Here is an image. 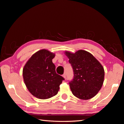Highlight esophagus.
Instances as JSON below:
<instances>
[{
	"label": "esophagus",
	"instance_id": "34e87169",
	"mask_svg": "<svg viewBox=\"0 0 124 124\" xmlns=\"http://www.w3.org/2000/svg\"><path fill=\"white\" fill-rule=\"evenodd\" d=\"M63 77L64 78H65V79H66V77H67V76H66V73H64L63 74Z\"/></svg>",
	"mask_w": 124,
	"mask_h": 124
}]
</instances>
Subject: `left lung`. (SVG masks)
Listing matches in <instances>:
<instances>
[{"label": "left lung", "mask_w": 124, "mask_h": 124, "mask_svg": "<svg viewBox=\"0 0 124 124\" xmlns=\"http://www.w3.org/2000/svg\"><path fill=\"white\" fill-rule=\"evenodd\" d=\"M73 71V78L69 82L73 94L80 99H91L103 85L104 70L100 62L89 52L79 50L72 54L66 51Z\"/></svg>", "instance_id": "obj_1"}]
</instances>
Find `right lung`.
I'll return each instance as SVG.
<instances>
[{
  "instance_id": "1",
  "label": "right lung",
  "mask_w": 124,
  "mask_h": 124,
  "mask_svg": "<svg viewBox=\"0 0 124 124\" xmlns=\"http://www.w3.org/2000/svg\"><path fill=\"white\" fill-rule=\"evenodd\" d=\"M55 54L48 50L35 53L23 68V80L27 89L39 99H48L58 93L64 78L57 74L52 62Z\"/></svg>"
}]
</instances>
